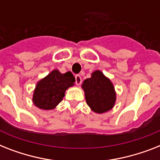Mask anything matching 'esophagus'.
<instances>
[{
  "mask_svg": "<svg viewBox=\"0 0 160 160\" xmlns=\"http://www.w3.org/2000/svg\"><path fill=\"white\" fill-rule=\"evenodd\" d=\"M75 78H76V84H77V85H80V84H81V82H82L81 76H80V75H76V76H75Z\"/></svg>",
  "mask_w": 160,
  "mask_h": 160,
  "instance_id": "1",
  "label": "esophagus"
}]
</instances>
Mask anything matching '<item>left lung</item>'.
Listing matches in <instances>:
<instances>
[{
  "instance_id": "8db88e82",
  "label": "left lung",
  "mask_w": 160,
  "mask_h": 160,
  "mask_svg": "<svg viewBox=\"0 0 160 160\" xmlns=\"http://www.w3.org/2000/svg\"><path fill=\"white\" fill-rule=\"evenodd\" d=\"M82 88L87 104L93 112L102 113L113 107L116 101L113 85L101 71H94L91 77L84 80Z\"/></svg>"
}]
</instances>
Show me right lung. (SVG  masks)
Wrapping results in <instances>:
<instances>
[{
    "mask_svg": "<svg viewBox=\"0 0 160 160\" xmlns=\"http://www.w3.org/2000/svg\"><path fill=\"white\" fill-rule=\"evenodd\" d=\"M74 82L76 79L71 71L62 74L54 70L37 84L33 93V103L41 109H53L62 100L65 91L72 86Z\"/></svg>",
    "mask_w": 160,
    "mask_h": 160,
    "instance_id": "add662e5",
    "label": "right lung"
}]
</instances>
